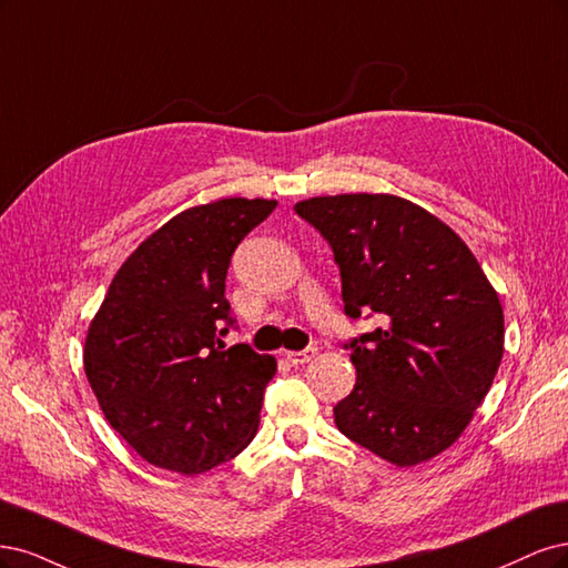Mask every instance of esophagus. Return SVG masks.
Segmentation results:
<instances>
[{
    "label": "esophagus",
    "mask_w": 568,
    "mask_h": 568,
    "mask_svg": "<svg viewBox=\"0 0 568 568\" xmlns=\"http://www.w3.org/2000/svg\"><path fill=\"white\" fill-rule=\"evenodd\" d=\"M316 354H318L316 346H306V349H302V352H287L285 358H287L292 365H304V363H308L311 358H314Z\"/></svg>",
    "instance_id": "34e87169"
}]
</instances>
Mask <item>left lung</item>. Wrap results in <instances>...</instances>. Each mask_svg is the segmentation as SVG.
Here are the masks:
<instances>
[{"instance_id":"obj_1","label":"left lung","mask_w":568,"mask_h":568,"mask_svg":"<svg viewBox=\"0 0 568 568\" xmlns=\"http://www.w3.org/2000/svg\"><path fill=\"white\" fill-rule=\"evenodd\" d=\"M295 212L333 247L344 314L382 321L344 344L356 384L335 406L337 429L396 467L444 453L503 358V306L477 257L442 219L396 195H323Z\"/></svg>"}]
</instances>
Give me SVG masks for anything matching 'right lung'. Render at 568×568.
<instances>
[{"mask_svg": "<svg viewBox=\"0 0 568 568\" xmlns=\"http://www.w3.org/2000/svg\"><path fill=\"white\" fill-rule=\"evenodd\" d=\"M276 200L226 197L176 214L126 257L84 339V373L111 427L145 463L200 474L260 427L276 358L224 346L226 273Z\"/></svg>", "mask_w": 568, "mask_h": 568, "instance_id": "add662e5", "label": "right lung"}]
</instances>
